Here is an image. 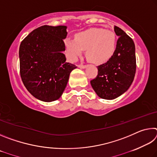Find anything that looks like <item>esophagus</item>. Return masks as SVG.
I'll list each match as a JSON object with an SVG mask.
<instances>
[{
  "label": "esophagus",
  "instance_id": "obj_1",
  "mask_svg": "<svg viewBox=\"0 0 157 157\" xmlns=\"http://www.w3.org/2000/svg\"><path fill=\"white\" fill-rule=\"evenodd\" d=\"M86 66H87V65H84V64H80V65H79L78 66V67L79 68H86Z\"/></svg>",
  "mask_w": 157,
  "mask_h": 157
}]
</instances>
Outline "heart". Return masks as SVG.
<instances>
[{
	"label": "heart",
	"instance_id": "heart-1",
	"mask_svg": "<svg viewBox=\"0 0 157 157\" xmlns=\"http://www.w3.org/2000/svg\"><path fill=\"white\" fill-rule=\"evenodd\" d=\"M66 52L71 62H75L86 50V57L93 63L106 62L114 54L116 37L113 32L102 28H91L77 34L76 39L65 42Z\"/></svg>",
	"mask_w": 157,
	"mask_h": 157
}]
</instances>
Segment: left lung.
<instances>
[{
  "label": "left lung",
  "mask_w": 157,
  "mask_h": 157,
  "mask_svg": "<svg viewBox=\"0 0 157 157\" xmlns=\"http://www.w3.org/2000/svg\"><path fill=\"white\" fill-rule=\"evenodd\" d=\"M114 31L118 39L114 54L107 62L98 66V75L91 81L98 96L113 100L126 92L136 73V55L134 41L120 28Z\"/></svg>",
  "instance_id": "obj_1"
}]
</instances>
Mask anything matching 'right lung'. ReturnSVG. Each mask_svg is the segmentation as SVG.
<instances>
[{
	"mask_svg": "<svg viewBox=\"0 0 157 157\" xmlns=\"http://www.w3.org/2000/svg\"><path fill=\"white\" fill-rule=\"evenodd\" d=\"M65 25H43L34 30L19 47L20 74L34 98L50 102L62 96L70 73L77 67L66 62Z\"/></svg>",
	"mask_w": 157,
	"mask_h": 157,
	"instance_id": "1",
	"label": "right lung"
}]
</instances>
